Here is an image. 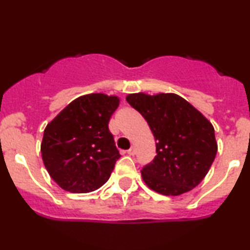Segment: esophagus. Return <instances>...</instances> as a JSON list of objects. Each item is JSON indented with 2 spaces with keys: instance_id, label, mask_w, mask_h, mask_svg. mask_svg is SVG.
<instances>
[{
  "instance_id": "34e87169",
  "label": "esophagus",
  "mask_w": 250,
  "mask_h": 250,
  "mask_svg": "<svg viewBox=\"0 0 250 250\" xmlns=\"http://www.w3.org/2000/svg\"><path fill=\"white\" fill-rule=\"evenodd\" d=\"M127 154L130 156H134L135 154H136V150H135V148H130L129 150H127Z\"/></svg>"
}]
</instances>
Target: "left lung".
Returning <instances> with one entry per match:
<instances>
[{"label": "left lung", "instance_id": "left-lung-1", "mask_svg": "<svg viewBox=\"0 0 250 250\" xmlns=\"http://www.w3.org/2000/svg\"><path fill=\"white\" fill-rule=\"evenodd\" d=\"M127 101L146 119L156 140L157 155L142 169L146 184L164 195H179L195 188L218 151L211 122L173 93H135Z\"/></svg>", "mask_w": 250, "mask_h": 250}]
</instances>
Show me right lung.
Segmentation results:
<instances>
[{
	"label": "right lung",
	"instance_id": "right-lung-1",
	"mask_svg": "<svg viewBox=\"0 0 250 250\" xmlns=\"http://www.w3.org/2000/svg\"><path fill=\"white\" fill-rule=\"evenodd\" d=\"M117 96L83 95L65 107L44 130L42 157L51 178L72 193L98 190L121 157L108 128Z\"/></svg>",
	"mask_w": 250,
	"mask_h": 250
}]
</instances>
